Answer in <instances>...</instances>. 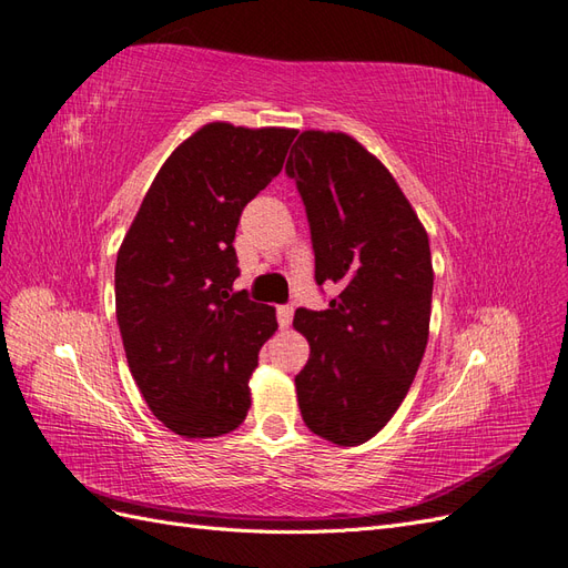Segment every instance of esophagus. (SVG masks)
<instances>
[{
	"label": "esophagus",
	"instance_id": "34e87169",
	"mask_svg": "<svg viewBox=\"0 0 568 568\" xmlns=\"http://www.w3.org/2000/svg\"><path fill=\"white\" fill-rule=\"evenodd\" d=\"M275 314H278V326L281 328H287L290 324H293V307H290V304H281V307L275 310Z\"/></svg>",
	"mask_w": 568,
	"mask_h": 568
}]
</instances>
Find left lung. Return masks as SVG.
Here are the masks:
<instances>
[{
  "label": "left lung",
  "mask_w": 568,
  "mask_h": 568,
  "mask_svg": "<svg viewBox=\"0 0 568 568\" xmlns=\"http://www.w3.org/2000/svg\"><path fill=\"white\" fill-rule=\"evenodd\" d=\"M285 174L307 213L316 285L341 287L324 312H295L310 359L295 376L314 434L357 446L386 427L423 362L432 254L423 223L390 172L336 132H302Z\"/></svg>",
  "instance_id": "left-lung-1"
}]
</instances>
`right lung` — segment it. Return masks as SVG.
<instances>
[{"instance_id": "right-lung-1", "label": "right lung", "mask_w": 568, "mask_h": 568, "mask_svg": "<svg viewBox=\"0 0 568 568\" xmlns=\"http://www.w3.org/2000/svg\"><path fill=\"white\" fill-rule=\"evenodd\" d=\"M293 129L206 124L172 151L114 266L124 353L151 413L174 434L237 429L275 310L237 293L240 215L283 170Z\"/></svg>"}]
</instances>
